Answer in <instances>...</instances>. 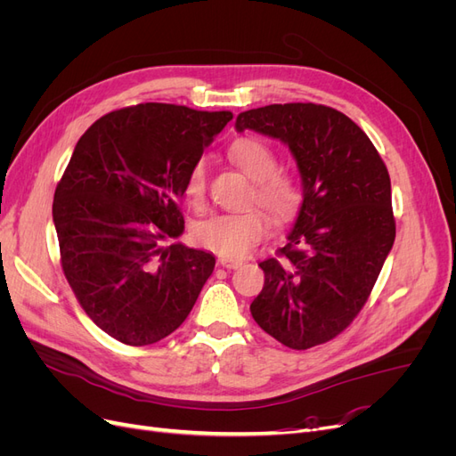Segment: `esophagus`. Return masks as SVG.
<instances>
[{
  "mask_svg": "<svg viewBox=\"0 0 456 456\" xmlns=\"http://www.w3.org/2000/svg\"><path fill=\"white\" fill-rule=\"evenodd\" d=\"M218 265L223 268H228V270H236L243 265V260H238V258H226V256H220L218 258Z\"/></svg>",
  "mask_w": 456,
  "mask_h": 456,
  "instance_id": "obj_1",
  "label": "esophagus"
}]
</instances>
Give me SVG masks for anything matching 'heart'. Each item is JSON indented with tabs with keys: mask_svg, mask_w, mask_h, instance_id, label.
<instances>
[{
	"mask_svg": "<svg viewBox=\"0 0 456 456\" xmlns=\"http://www.w3.org/2000/svg\"><path fill=\"white\" fill-rule=\"evenodd\" d=\"M233 163L253 178L251 201L258 203L275 223L291 218L300 205V188L291 175L278 171L275 154L256 139H240L230 146ZM184 194L191 205H203L207 194V163L198 159L186 176ZM268 232V218L260 209L215 215L194 230L198 243L220 256L241 258L262 241Z\"/></svg>",
	"mask_w": 456,
	"mask_h": 456,
	"instance_id": "b5f03b06",
	"label": "heart"
}]
</instances>
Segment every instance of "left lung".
I'll list each match as a JSON object with an SVG mask.
<instances>
[{
    "instance_id": "obj_1",
    "label": "left lung",
    "mask_w": 456,
    "mask_h": 456,
    "mask_svg": "<svg viewBox=\"0 0 456 456\" xmlns=\"http://www.w3.org/2000/svg\"><path fill=\"white\" fill-rule=\"evenodd\" d=\"M251 129L289 146L302 203L278 258L260 262L255 322L293 350L340 335L360 314L395 240L390 175L377 148L335 108L270 104L241 112Z\"/></svg>"
}]
</instances>
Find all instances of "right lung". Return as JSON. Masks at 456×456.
I'll return each mask as SVG.
<instances>
[{"instance_id": "add662e5", "label": "right lung", "mask_w": 456, "mask_h": 456, "mask_svg": "<svg viewBox=\"0 0 456 456\" xmlns=\"http://www.w3.org/2000/svg\"><path fill=\"white\" fill-rule=\"evenodd\" d=\"M232 112L146 102L96 119L54 190L53 223L68 283L91 320L129 346L183 325L215 256L181 238L178 200Z\"/></svg>"}]
</instances>
